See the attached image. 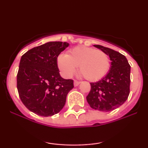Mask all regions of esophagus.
I'll return each mask as SVG.
<instances>
[{
  "label": "esophagus",
  "mask_w": 148,
  "mask_h": 148,
  "mask_svg": "<svg viewBox=\"0 0 148 148\" xmlns=\"http://www.w3.org/2000/svg\"><path fill=\"white\" fill-rule=\"evenodd\" d=\"M79 84H80L79 81H74V86H75V87H76V86H79Z\"/></svg>",
  "instance_id": "34e87169"
}]
</instances>
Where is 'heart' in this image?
<instances>
[{"mask_svg": "<svg viewBox=\"0 0 148 148\" xmlns=\"http://www.w3.org/2000/svg\"><path fill=\"white\" fill-rule=\"evenodd\" d=\"M57 64L62 75L69 78L75 72L79 65L81 75L88 81H95L102 79L110 69V59L102 51L87 47H77L67 54H60Z\"/></svg>", "mask_w": 148, "mask_h": 148, "instance_id": "obj_1", "label": "heart"}]
</instances>
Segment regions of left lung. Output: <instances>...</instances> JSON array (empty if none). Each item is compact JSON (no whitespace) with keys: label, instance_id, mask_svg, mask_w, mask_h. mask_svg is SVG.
<instances>
[{"label":"left lung","instance_id":"obj_1","mask_svg":"<svg viewBox=\"0 0 148 148\" xmlns=\"http://www.w3.org/2000/svg\"><path fill=\"white\" fill-rule=\"evenodd\" d=\"M110 58L111 67L108 74L97 82L90 83L91 89L86 97L93 109L108 112L126 101L130 95L131 67L125 56L101 45H94Z\"/></svg>","mask_w":148,"mask_h":148}]
</instances>
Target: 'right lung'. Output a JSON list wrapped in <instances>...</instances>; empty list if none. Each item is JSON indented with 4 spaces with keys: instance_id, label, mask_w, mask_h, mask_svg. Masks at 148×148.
<instances>
[{
    "instance_id": "right-lung-1",
    "label": "right lung",
    "mask_w": 148,
    "mask_h": 148,
    "mask_svg": "<svg viewBox=\"0 0 148 148\" xmlns=\"http://www.w3.org/2000/svg\"><path fill=\"white\" fill-rule=\"evenodd\" d=\"M69 46L62 42H49L34 47L21 58L17 74V90L24 106L40 116L59 113L74 88L72 79L60 75L57 58Z\"/></svg>"
}]
</instances>
